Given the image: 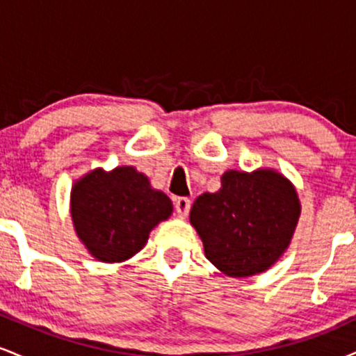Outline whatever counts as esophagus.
<instances>
[{"instance_id":"obj_1","label":"esophagus","mask_w":356,"mask_h":356,"mask_svg":"<svg viewBox=\"0 0 356 356\" xmlns=\"http://www.w3.org/2000/svg\"><path fill=\"white\" fill-rule=\"evenodd\" d=\"M175 211H177L179 216L186 218L191 211V201L187 197H177L175 199Z\"/></svg>"}]
</instances>
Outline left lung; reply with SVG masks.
Wrapping results in <instances>:
<instances>
[{
    "label": "left lung",
    "mask_w": 356,
    "mask_h": 356,
    "mask_svg": "<svg viewBox=\"0 0 356 356\" xmlns=\"http://www.w3.org/2000/svg\"><path fill=\"white\" fill-rule=\"evenodd\" d=\"M300 212L295 186L276 170H227L218 192L195 199L191 224L219 271L248 277L266 271L288 249Z\"/></svg>",
    "instance_id": "8db88e82"
}]
</instances>
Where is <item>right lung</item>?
Masks as SVG:
<instances>
[{
  "label": "right lung",
  "mask_w": 356,
  "mask_h": 356,
  "mask_svg": "<svg viewBox=\"0 0 356 356\" xmlns=\"http://www.w3.org/2000/svg\"><path fill=\"white\" fill-rule=\"evenodd\" d=\"M70 206L76 236L104 263L137 254L150 231L172 214V201L130 165L83 175L73 184Z\"/></svg>",
  "instance_id": "obj_1"
}]
</instances>
